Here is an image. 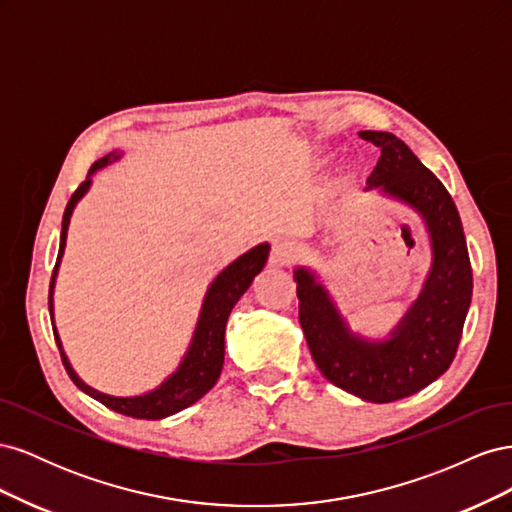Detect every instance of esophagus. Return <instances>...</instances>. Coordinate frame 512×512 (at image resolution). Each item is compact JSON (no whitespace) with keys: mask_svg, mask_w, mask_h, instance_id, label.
<instances>
[{"mask_svg":"<svg viewBox=\"0 0 512 512\" xmlns=\"http://www.w3.org/2000/svg\"><path fill=\"white\" fill-rule=\"evenodd\" d=\"M294 256H297V250H294V245L290 241L277 239L273 243V250H271V265L273 267H288L294 260Z\"/></svg>","mask_w":512,"mask_h":512,"instance_id":"34e87169","label":"esophagus"}]
</instances>
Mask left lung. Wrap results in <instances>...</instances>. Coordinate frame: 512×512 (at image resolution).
Segmentation results:
<instances>
[{"label": "left lung", "mask_w": 512, "mask_h": 512, "mask_svg": "<svg viewBox=\"0 0 512 512\" xmlns=\"http://www.w3.org/2000/svg\"><path fill=\"white\" fill-rule=\"evenodd\" d=\"M380 147L365 190L406 205L421 220L431 265L418 297L384 337L352 331L320 275L294 269L299 322L322 376L371 404L418 393L451 367L472 301V269L457 207L440 179L391 132H359Z\"/></svg>", "instance_id": "obj_1"}]
</instances>
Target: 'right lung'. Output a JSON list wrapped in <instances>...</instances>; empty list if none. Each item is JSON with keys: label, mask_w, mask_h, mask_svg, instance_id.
Segmentation results:
<instances>
[{"label": "right lung", "mask_w": 512, "mask_h": 512, "mask_svg": "<svg viewBox=\"0 0 512 512\" xmlns=\"http://www.w3.org/2000/svg\"><path fill=\"white\" fill-rule=\"evenodd\" d=\"M121 156L123 151H111L108 156L100 158L94 166L89 168L87 179L70 198L64 213V222H61L59 254H57L53 277H51V288H49V312H51L55 342L61 352V361H64L72 382L79 386L83 393L94 397L96 401H100V404H104L106 408H111L113 412L126 414L132 418H147V421H160V418L177 414L188 406L196 404V401L203 395H207L213 389V384L218 382L222 374V365H224V333H226L228 316L232 312V307H235V303L245 294V290L252 286L254 277L265 269L271 245L267 241L254 245L252 250H247L239 258L232 260L228 267H224L218 275H215V280L209 284L205 292L203 305H200L198 320H196L188 350H185V354L181 356V361L173 374H168L156 389L138 393V395H108L94 389V386H89L87 382H83L79 374H76L64 350V344H61V337L55 327L53 294H55V282H57L61 258H64V252H66V239H68V226H70L72 213L76 205L83 200V196L89 192L98 170L115 164L117 160H121Z\"/></svg>", "instance_id": "obj_1"}]
</instances>
